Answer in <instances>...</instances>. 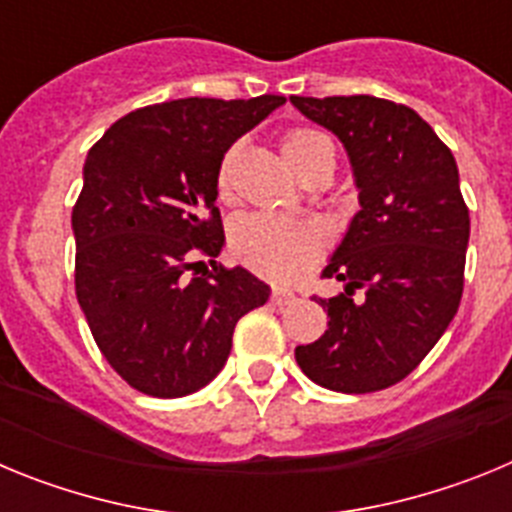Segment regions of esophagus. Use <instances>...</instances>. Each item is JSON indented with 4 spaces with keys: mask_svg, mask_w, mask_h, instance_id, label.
Here are the masks:
<instances>
[{
    "mask_svg": "<svg viewBox=\"0 0 512 512\" xmlns=\"http://www.w3.org/2000/svg\"><path fill=\"white\" fill-rule=\"evenodd\" d=\"M295 300H297V297L292 295V292H287V289H274V292H271V302H274L277 307L292 305Z\"/></svg>",
    "mask_w": 512,
    "mask_h": 512,
    "instance_id": "esophagus-1",
    "label": "esophagus"
}]
</instances>
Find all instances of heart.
<instances>
[{"instance_id": "heart-1", "label": "heart", "mask_w": 512, "mask_h": 512, "mask_svg": "<svg viewBox=\"0 0 512 512\" xmlns=\"http://www.w3.org/2000/svg\"><path fill=\"white\" fill-rule=\"evenodd\" d=\"M282 153L292 171L300 174L312 158H318L320 153H333V146L318 130L295 128L282 138ZM233 158L235 148H230L217 171V187L223 194L230 187ZM230 248L235 259L251 266L253 271L277 282H289L300 277L323 253L325 233L320 225L307 223V220H284V217L253 212V215L238 217L230 225Z\"/></svg>"}]
</instances>
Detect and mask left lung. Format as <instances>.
I'll return each mask as SVG.
<instances>
[{
  "label": "left lung",
  "instance_id": "left-lung-1",
  "mask_svg": "<svg viewBox=\"0 0 512 512\" xmlns=\"http://www.w3.org/2000/svg\"><path fill=\"white\" fill-rule=\"evenodd\" d=\"M289 102L341 140L359 192V212L323 269L343 292L320 300L328 330L297 346L295 359L325 390H384L413 372L459 310L469 210L454 153L418 112L390 99ZM354 288L365 289L361 301Z\"/></svg>",
  "mask_w": 512,
  "mask_h": 512
}]
</instances>
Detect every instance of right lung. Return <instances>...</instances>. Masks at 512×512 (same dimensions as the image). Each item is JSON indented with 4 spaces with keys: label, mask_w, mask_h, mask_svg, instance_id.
Returning a JSON list of instances; mask_svg holds the SVG:
<instances>
[{
    "label": "right lung",
    "mask_w": 512,
    "mask_h": 512,
    "mask_svg": "<svg viewBox=\"0 0 512 512\" xmlns=\"http://www.w3.org/2000/svg\"><path fill=\"white\" fill-rule=\"evenodd\" d=\"M287 102L187 97L117 120L84 161L71 212L76 297L104 359L151 397H184L220 374L235 323L269 300L248 269L187 277L220 256L217 171L235 140Z\"/></svg>",
    "instance_id": "obj_1"
}]
</instances>
